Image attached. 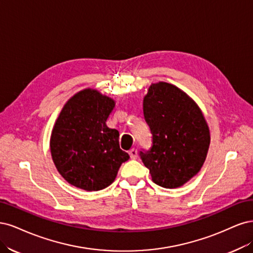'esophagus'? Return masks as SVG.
Listing matches in <instances>:
<instances>
[{"mask_svg":"<svg viewBox=\"0 0 253 253\" xmlns=\"http://www.w3.org/2000/svg\"><path fill=\"white\" fill-rule=\"evenodd\" d=\"M129 156L131 160H135L137 158V150L135 148H132L129 150Z\"/></svg>","mask_w":253,"mask_h":253,"instance_id":"34e87169","label":"esophagus"}]
</instances>
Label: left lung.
<instances>
[{
  "mask_svg": "<svg viewBox=\"0 0 253 253\" xmlns=\"http://www.w3.org/2000/svg\"><path fill=\"white\" fill-rule=\"evenodd\" d=\"M143 112L152 146L140 156L152 181L168 189L183 186L201 170L209 149V127L202 110L180 88L159 82L144 96Z\"/></svg>",
  "mask_w": 253,
  "mask_h": 253,
  "instance_id": "1",
  "label": "left lung"
}]
</instances>
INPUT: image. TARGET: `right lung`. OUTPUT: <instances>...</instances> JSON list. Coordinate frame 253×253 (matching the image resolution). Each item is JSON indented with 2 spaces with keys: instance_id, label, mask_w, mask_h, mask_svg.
<instances>
[{
  "instance_id": "add662e5",
  "label": "right lung",
  "mask_w": 253,
  "mask_h": 253,
  "mask_svg": "<svg viewBox=\"0 0 253 253\" xmlns=\"http://www.w3.org/2000/svg\"><path fill=\"white\" fill-rule=\"evenodd\" d=\"M116 102L95 89L76 93L64 105L50 137V152L60 174L87 191L113 183L129 154L120 148L119 131L106 125Z\"/></svg>"
}]
</instances>
